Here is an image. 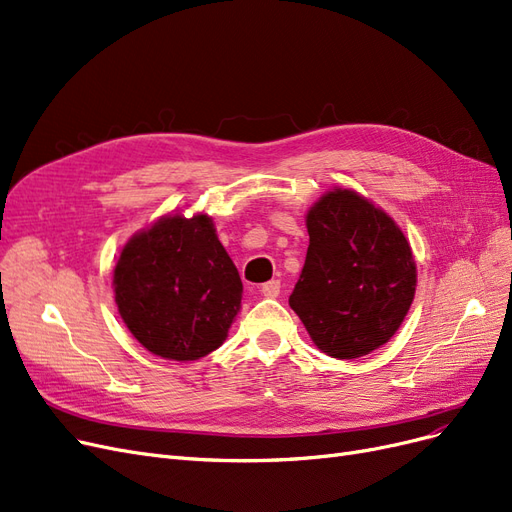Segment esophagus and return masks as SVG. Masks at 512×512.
Instances as JSON below:
<instances>
[{"label": "esophagus", "instance_id": "1", "mask_svg": "<svg viewBox=\"0 0 512 512\" xmlns=\"http://www.w3.org/2000/svg\"><path fill=\"white\" fill-rule=\"evenodd\" d=\"M261 295L268 299L278 297L280 295V280H270V282H266V285H261Z\"/></svg>", "mask_w": 512, "mask_h": 512}]
</instances>
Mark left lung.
Listing matches in <instances>:
<instances>
[{"mask_svg": "<svg viewBox=\"0 0 512 512\" xmlns=\"http://www.w3.org/2000/svg\"><path fill=\"white\" fill-rule=\"evenodd\" d=\"M306 227L310 246L289 306L314 346L339 361L382 348L403 325L418 287L403 230L346 187L320 196Z\"/></svg>", "mask_w": 512, "mask_h": 512, "instance_id": "obj_1", "label": "left lung"}]
</instances>
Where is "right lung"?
Returning <instances> with one entry per match:
<instances>
[{
    "label": "right lung",
    "instance_id": "1",
    "mask_svg": "<svg viewBox=\"0 0 512 512\" xmlns=\"http://www.w3.org/2000/svg\"><path fill=\"white\" fill-rule=\"evenodd\" d=\"M113 293L137 342L166 361H198L227 337L242 280L217 238L213 217L168 213L124 244Z\"/></svg>",
    "mask_w": 512,
    "mask_h": 512
}]
</instances>
